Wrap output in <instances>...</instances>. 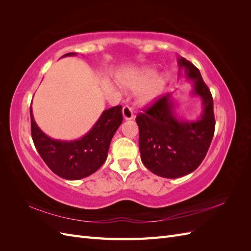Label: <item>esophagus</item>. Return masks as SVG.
Listing matches in <instances>:
<instances>
[{"mask_svg":"<svg viewBox=\"0 0 251 251\" xmlns=\"http://www.w3.org/2000/svg\"><path fill=\"white\" fill-rule=\"evenodd\" d=\"M123 116L126 120H130L134 118V114L133 111L130 107H127V105H125L124 109H123Z\"/></svg>","mask_w":251,"mask_h":251,"instance_id":"esophagus-1","label":"esophagus"}]
</instances>
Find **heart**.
<instances>
[{
  "mask_svg": "<svg viewBox=\"0 0 251 251\" xmlns=\"http://www.w3.org/2000/svg\"><path fill=\"white\" fill-rule=\"evenodd\" d=\"M156 73L155 68L142 67L124 74L120 77V83L132 92L140 91L138 102L141 105H150L161 97L166 88L164 75Z\"/></svg>",
  "mask_w": 251,
  "mask_h": 251,
  "instance_id": "b5f03b06",
  "label": "heart"
}]
</instances>
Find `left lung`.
<instances>
[{
  "mask_svg": "<svg viewBox=\"0 0 251 251\" xmlns=\"http://www.w3.org/2000/svg\"><path fill=\"white\" fill-rule=\"evenodd\" d=\"M179 76L183 71L192 81L191 97H199L200 115L194 120L178 116L173 93L162 95L136 117L139 127L141 161L147 169L163 178H180L194 172L203 161L215 132L214 102L200 71L179 56Z\"/></svg>",
  "mask_w": 251,
  "mask_h": 251,
  "instance_id": "8db88e82",
  "label": "left lung"
}]
</instances>
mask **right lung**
<instances>
[{
  "label": "right lung",
  "mask_w": 251,
  "mask_h": 251,
  "mask_svg": "<svg viewBox=\"0 0 251 251\" xmlns=\"http://www.w3.org/2000/svg\"><path fill=\"white\" fill-rule=\"evenodd\" d=\"M76 53H67L62 57L74 56ZM123 107L116 105L104 110L91 130L75 140L53 139L36 125L32 108L31 135L35 149L48 165L60 178L78 180L95 173L104 163L114 134L123 123Z\"/></svg>",
  "instance_id": "add662e5"
}]
</instances>
